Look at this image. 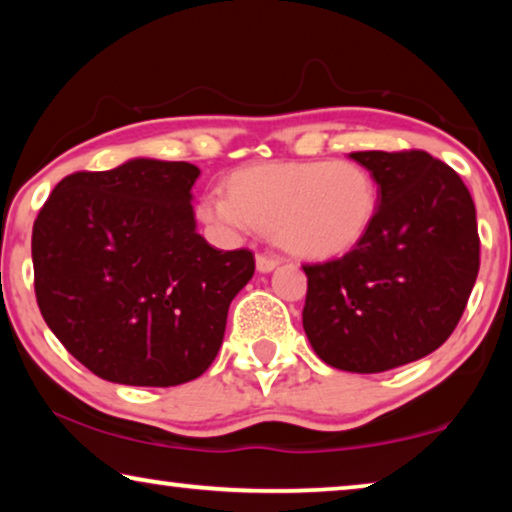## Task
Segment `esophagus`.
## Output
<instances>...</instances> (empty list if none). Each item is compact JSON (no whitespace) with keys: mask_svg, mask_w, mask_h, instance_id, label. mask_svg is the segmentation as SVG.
<instances>
[{"mask_svg":"<svg viewBox=\"0 0 512 512\" xmlns=\"http://www.w3.org/2000/svg\"><path fill=\"white\" fill-rule=\"evenodd\" d=\"M278 264H280V257L278 255H266V253L257 255V271L269 273V271L276 269Z\"/></svg>","mask_w":512,"mask_h":512,"instance_id":"1","label":"esophagus"}]
</instances>
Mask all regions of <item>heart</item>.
Listing matches in <instances>:
<instances>
[{"instance_id":"b5f03b06","label":"heart","mask_w":512,"mask_h":512,"mask_svg":"<svg viewBox=\"0 0 512 512\" xmlns=\"http://www.w3.org/2000/svg\"><path fill=\"white\" fill-rule=\"evenodd\" d=\"M377 209L370 170L354 160H312L243 167L232 174L230 193L202 197L197 216L218 230H269L294 255L335 257L368 236Z\"/></svg>"}]
</instances>
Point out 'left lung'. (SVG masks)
I'll list each match as a JSON object with an SVG mask.
<instances>
[{
  "label": "left lung",
  "mask_w": 512,
  "mask_h": 512,
  "mask_svg": "<svg viewBox=\"0 0 512 512\" xmlns=\"http://www.w3.org/2000/svg\"><path fill=\"white\" fill-rule=\"evenodd\" d=\"M349 156L377 181V218L347 255L303 264V329L324 363L370 375L451 338L478 276L480 239L453 167L421 149Z\"/></svg>",
  "instance_id": "1"
}]
</instances>
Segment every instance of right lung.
<instances>
[{"label": "right lung", "mask_w": 512, "mask_h": 512, "mask_svg": "<svg viewBox=\"0 0 512 512\" xmlns=\"http://www.w3.org/2000/svg\"><path fill=\"white\" fill-rule=\"evenodd\" d=\"M190 163L135 158L73 172L38 211L34 292L50 331L96 377L177 386L223 345L227 310L255 273L248 248L195 232Z\"/></svg>", "instance_id": "obj_1"}]
</instances>
